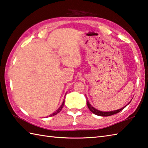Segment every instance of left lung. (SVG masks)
<instances>
[{
	"mask_svg": "<svg viewBox=\"0 0 148 148\" xmlns=\"http://www.w3.org/2000/svg\"><path fill=\"white\" fill-rule=\"evenodd\" d=\"M86 103H87L88 108V109H90V111L91 112H92L93 114H95L96 115L101 116H111V115H113V114H116V113H118L119 112H120L121 111H122V110L123 109L125 108H126L127 106L128 105V103L127 106H124L123 108H122L118 109V110H116V111H109V112H103V111H99V110H97L95 108H94L93 107H92V106L89 103L88 100H86Z\"/></svg>",
	"mask_w": 148,
	"mask_h": 148,
	"instance_id": "left-lung-1",
	"label": "left lung"
}]
</instances>
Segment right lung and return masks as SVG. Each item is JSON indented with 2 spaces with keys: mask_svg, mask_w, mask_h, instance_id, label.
<instances>
[{
  "mask_svg": "<svg viewBox=\"0 0 148 148\" xmlns=\"http://www.w3.org/2000/svg\"><path fill=\"white\" fill-rule=\"evenodd\" d=\"M64 102H65V100H64V101H63V103H62V106L60 107L59 108V109H58L57 110H56V112H53L52 114H50L49 115V116H55V115H56V114H57L58 113H59L61 111V110L62 109V108H63V107H64Z\"/></svg>",
  "mask_w": 148,
  "mask_h": 148,
  "instance_id": "1",
  "label": "right lung"
}]
</instances>
